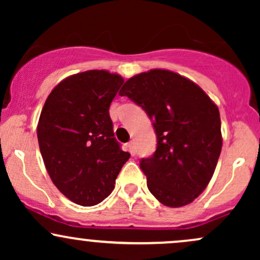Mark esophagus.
Listing matches in <instances>:
<instances>
[{
  "instance_id": "34e87169",
  "label": "esophagus",
  "mask_w": 260,
  "mask_h": 260,
  "mask_svg": "<svg viewBox=\"0 0 260 260\" xmlns=\"http://www.w3.org/2000/svg\"><path fill=\"white\" fill-rule=\"evenodd\" d=\"M128 149H129V153H131V155H132V156H134V155L137 154V149H136V147H134L133 142L128 143Z\"/></svg>"
}]
</instances>
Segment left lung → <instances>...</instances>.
<instances>
[{
	"label": "left lung",
	"mask_w": 260,
	"mask_h": 260,
	"mask_svg": "<svg viewBox=\"0 0 260 260\" xmlns=\"http://www.w3.org/2000/svg\"><path fill=\"white\" fill-rule=\"evenodd\" d=\"M118 94L153 121L156 150L140 160L151 194L170 208L192 203L207 188L221 153L217 106L201 86L168 70L137 74Z\"/></svg>",
	"instance_id": "obj_1"
}]
</instances>
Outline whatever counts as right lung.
Returning a JSON list of instances; mask_svg holds the SVG:
<instances>
[{
	"mask_svg": "<svg viewBox=\"0 0 260 260\" xmlns=\"http://www.w3.org/2000/svg\"><path fill=\"white\" fill-rule=\"evenodd\" d=\"M122 84L121 76L103 70L73 74L53 88L40 113L45 168L59 192L83 207L110 196L131 156L113 137L109 113Z\"/></svg>",
	"mask_w": 260,
	"mask_h": 260,
	"instance_id": "1",
	"label": "right lung"
}]
</instances>
